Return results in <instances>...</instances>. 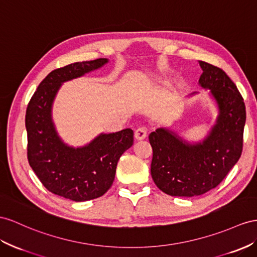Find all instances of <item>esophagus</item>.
<instances>
[{"label":"esophagus","instance_id":"34e87169","mask_svg":"<svg viewBox=\"0 0 257 257\" xmlns=\"http://www.w3.org/2000/svg\"><path fill=\"white\" fill-rule=\"evenodd\" d=\"M148 136V130L146 127H139L135 131V138L137 140H142Z\"/></svg>","mask_w":257,"mask_h":257}]
</instances>
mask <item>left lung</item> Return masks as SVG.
I'll return each instance as SVG.
<instances>
[{
  "mask_svg": "<svg viewBox=\"0 0 257 257\" xmlns=\"http://www.w3.org/2000/svg\"><path fill=\"white\" fill-rule=\"evenodd\" d=\"M200 66L199 82L210 90L219 108L208 137L189 144L163 128L149 136L153 149L151 175L160 190L173 196H196L216 188L242 153L246 118L243 97L222 69L202 61Z\"/></svg>",
  "mask_w": 257,
  "mask_h": 257,
  "instance_id": "8db88e82",
  "label": "left lung"
}]
</instances>
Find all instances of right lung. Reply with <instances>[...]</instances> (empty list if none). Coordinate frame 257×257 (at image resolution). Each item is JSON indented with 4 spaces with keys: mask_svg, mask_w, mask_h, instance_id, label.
Wrapping results in <instances>:
<instances>
[{
    "mask_svg": "<svg viewBox=\"0 0 257 257\" xmlns=\"http://www.w3.org/2000/svg\"><path fill=\"white\" fill-rule=\"evenodd\" d=\"M106 63V58H97L51 71L39 84L26 110L29 165L50 192L75 202L106 193L115 179L118 160L134 144V131L128 128L100 135L83 148H69L52 122V104L62 83Z\"/></svg>",
    "mask_w": 257,
    "mask_h": 257,
    "instance_id": "right-lung-1",
    "label": "right lung"
}]
</instances>
